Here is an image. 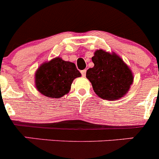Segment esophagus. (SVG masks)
I'll return each mask as SVG.
<instances>
[{"label": "esophagus", "mask_w": 159, "mask_h": 159, "mask_svg": "<svg viewBox=\"0 0 159 159\" xmlns=\"http://www.w3.org/2000/svg\"><path fill=\"white\" fill-rule=\"evenodd\" d=\"M80 72H81V74H82L83 76H85V75H86V70H82Z\"/></svg>", "instance_id": "obj_1"}]
</instances>
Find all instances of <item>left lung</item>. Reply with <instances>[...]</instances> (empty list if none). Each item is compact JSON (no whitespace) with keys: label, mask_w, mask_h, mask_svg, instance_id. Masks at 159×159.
<instances>
[{"label":"left lung","mask_w":159,"mask_h":159,"mask_svg":"<svg viewBox=\"0 0 159 159\" xmlns=\"http://www.w3.org/2000/svg\"><path fill=\"white\" fill-rule=\"evenodd\" d=\"M92 60L94 67L87 71L86 77L98 96L112 101L127 93L134 76L119 56L99 49L95 52Z\"/></svg>","instance_id":"8db88e82"}]
</instances>
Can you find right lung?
I'll return each instance as SVG.
<instances>
[{"label":"right lung","mask_w":159,"mask_h":159,"mask_svg":"<svg viewBox=\"0 0 159 159\" xmlns=\"http://www.w3.org/2000/svg\"><path fill=\"white\" fill-rule=\"evenodd\" d=\"M80 75L74 63L57 57L40 66L35 75V83L42 95L58 99L69 92L73 80Z\"/></svg>","instance_id":"obj_1"}]
</instances>
